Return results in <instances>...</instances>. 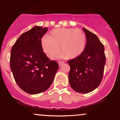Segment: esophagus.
Wrapping results in <instances>:
<instances>
[{
    "label": "esophagus",
    "mask_w": 120,
    "mask_h": 120,
    "mask_svg": "<svg viewBox=\"0 0 120 120\" xmlns=\"http://www.w3.org/2000/svg\"><path fill=\"white\" fill-rule=\"evenodd\" d=\"M58 63H59V66H60H60H61L62 65L64 64L65 63H64V61H59V62H58Z\"/></svg>",
    "instance_id": "obj_1"
}]
</instances>
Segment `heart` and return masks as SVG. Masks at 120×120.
Instances as JSON below:
<instances>
[{
    "instance_id": "obj_1",
    "label": "heart",
    "mask_w": 120,
    "mask_h": 120,
    "mask_svg": "<svg viewBox=\"0 0 120 120\" xmlns=\"http://www.w3.org/2000/svg\"><path fill=\"white\" fill-rule=\"evenodd\" d=\"M41 45L43 51L49 58H56L60 50L62 57L74 59L80 56L85 50L86 36L80 29H55L42 39Z\"/></svg>"
}]
</instances>
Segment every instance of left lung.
<instances>
[{
    "label": "left lung",
    "instance_id": "1",
    "mask_svg": "<svg viewBox=\"0 0 120 120\" xmlns=\"http://www.w3.org/2000/svg\"><path fill=\"white\" fill-rule=\"evenodd\" d=\"M86 36V45L78 57L68 61L71 70L69 82L75 91L86 94L99 86L102 80L105 56L104 45L95 34L83 27Z\"/></svg>",
    "mask_w": 120,
    "mask_h": 120
}]
</instances>
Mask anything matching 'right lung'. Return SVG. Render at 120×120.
Wrapping results in <instances>:
<instances>
[{"instance_id":"right-lung-1","label":"right lung","mask_w":120,"mask_h":120,"mask_svg":"<svg viewBox=\"0 0 120 120\" xmlns=\"http://www.w3.org/2000/svg\"><path fill=\"white\" fill-rule=\"evenodd\" d=\"M47 27L36 26L22 34L11 49V69L16 83L30 94L45 91L50 87L59 64L43 52L41 39Z\"/></svg>"}]
</instances>
